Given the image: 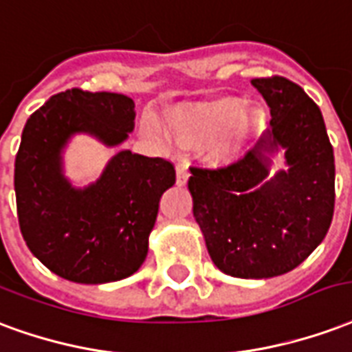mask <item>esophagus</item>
<instances>
[{
	"label": "esophagus",
	"instance_id": "1",
	"mask_svg": "<svg viewBox=\"0 0 352 352\" xmlns=\"http://www.w3.org/2000/svg\"><path fill=\"white\" fill-rule=\"evenodd\" d=\"M187 179H189V173H187L186 165H178L176 166V184L178 186H186Z\"/></svg>",
	"mask_w": 352,
	"mask_h": 352
}]
</instances>
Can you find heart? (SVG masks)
I'll list each match as a JSON object with an SVG mask.
<instances>
[{
  "instance_id": "obj_1",
  "label": "heart",
  "mask_w": 352,
  "mask_h": 352,
  "mask_svg": "<svg viewBox=\"0 0 352 352\" xmlns=\"http://www.w3.org/2000/svg\"><path fill=\"white\" fill-rule=\"evenodd\" d=\"M165 137L182 150L202 148L210 168H227L250 151L266 127V110L255 101L217 97L168 109L161 118Z\"/></svg>"
}]
</instances>
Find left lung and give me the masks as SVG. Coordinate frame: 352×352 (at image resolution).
<instances>
[{
  "instance_id": "left-lung-1",
  "label": "left lung",
  "mask_w": 352,
  "mask_h": 352,
  "mask_svg": "<svg viewBox=\"0 0 352 352\" xmlns=\"http://www.w3.org/2000/svg\"><path fill=\"white\" fill-rule=\"evenodd\" d=\"M251 84L270 107V131L238 163L191 168L193 215L227 276L266 279L294 270L327 236L334 215V150L319 107L283 76ZM281 151L285 168L271 173Z\"/></svg>"
}]
</instances>
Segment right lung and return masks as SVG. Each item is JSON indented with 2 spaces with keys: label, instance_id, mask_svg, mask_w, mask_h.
Segmentation results:
<instances>
[{
  "label": "right lung",
  "instance_id": "obj_1",
  "mask_svg": "<svg viewBox=\"0 0 352 352\" xmlns=\"http://www.w3.org/2000/svg\"><path fill=\"white\" fill-rule=\"evenodd\" d=\"M133 127L131 97L78 88L52 95L25 122L14 161L18 223L30 251L56 276L110 283L146 261L159 201L176 182L173 163L120 150L84 187L74 186L63 165L76 135L116 148Z\"/></svg>",
  "mask_w": 352,
  "mask_h": 352
}]
</instances>
